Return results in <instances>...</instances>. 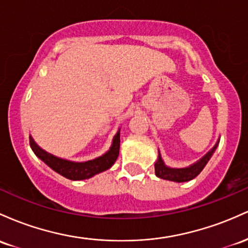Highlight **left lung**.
Returning <instances> with one entry per match:
<instances>
[{
    "label": "left lung",
    "mask_w": 248,
    "mask_h": 248,
    "mask_svg": "<svg viewBox=\"0 0 248 248\" xmlns=\"http://www.w3.org/2000/svg\"><path fill=\"white\" fill-rule=\"evenodd\" d=\"M217 146H218V143L216 144V146L211 150L208 154L205 155L204 158H202L198 163H196L194 165L190 166V168L186 169H169L164 165L163 160H161L160 155L158 157V160L155 161V176L161 178V179L166 180H172V182H188V180H192L193 178H196L200 172L202 171V169L205 168V165L207 164V161L210 160V158L212 157L213 152L216 151Z\"/></svg>",
    "instance_id": "8db88e82"
}]
</instances>
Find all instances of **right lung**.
Wrapping results in <instances>:
<instances>
[{
    "mask_svg": "<svg viewBox=\"0 0 248 248\" xmlns=\"http://www.w3.org/2000/svg\"><path fill=\"white\" fill-rule=\"evenodd\" d=\"M29 143L31 146L32 151L38 158H41L46 165H49L54 171L57 173L62 174L63 177L68 178L71 180H82L88 179V178L99 173V172L105 171L110 169L113 165L117 157L119 155V145H121V138H119V131L113 138L112 146L110 151L103 155L102 157L96 158L93 160L84 161V163H74V161L64 160L61 158L55 157V155L48 154L44 150H42L37 144L32 140L31 137H29Z\"/></svg>",
    "mask_w": 248,
    "mask_h": 248,
    "instance_id": "right-lung-1",
    "label": "right lung"
}]
</instances>
